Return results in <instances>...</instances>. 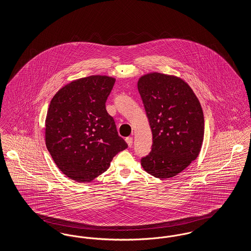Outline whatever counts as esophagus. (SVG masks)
I'll return each instance as SVG.
<instances>
[{
	"label": "esophagus",
	"instance_id": "34e87169",
	"mask_svg": "<svg viewBox=\"0 0 251 251\" xmlns=\"http://www.w3.org/2000/svg\"><path fill=\"white\" fill-rule=\"evenodd\" d=\"M125 140H126V142L128 144V146L131 148V146H132V138L131 137H127Z\"/></svg>",
	"mask_w": 251,
	"mask_h": 251
}]
</instances>
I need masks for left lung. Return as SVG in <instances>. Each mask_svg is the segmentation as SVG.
I'll return each mask as SVG.
<instances>
[{
  "mask_svg": "<svg viewBox=\"0 0 251 251\" xmlns=\"http://www.w3.org/2000/svg\"><path fill=\"white\" fill-rule=\"evenodd\" d=\"M137 88L153 142L141 166L155 178H173L201 152L204 137L202 108L189 84L175 75L145 74L139 78Z\"/></svg>",
  "mask_w": 251,
  "mask_h": 251,
  "instance_id": "1",
  "label": "left lung"
}]
</instances>
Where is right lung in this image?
<instances>
[{
    "label": "right lung",
    "mask_w": 251,
    "mask_h": 251,
    "mask_svg": "<svg viewBox=\"0 0 251 251\" xmlns=\"http://www.w3.org/2000/svg\"><path fill=\"white\" fill-rule=\"evenodd\" d=\"M115 81L106 75L73 80L50 100L46 147L62 173L75 181H92L107 170L114 156L128 148L105 108Z\"/></svg>",
    "instance_id": "add662e5"
}]
</instances>
